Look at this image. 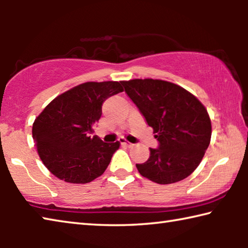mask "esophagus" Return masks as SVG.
<instances>
[{"label":"esophagus","mask_w":248,"mask_h":248,"mask_svg":"<svg viewBox=\"0 0 248 248\" xmlns=\"http://www.w3.org/2000/svg\"><path fill=\"white\" fill-rule=\"evenodd\" d=\"M119 142H120V144L121 145H124V146H127V148H131V146L133 145L132 143H130V142H127L125 141L124 138H121V139H119Z\"/></svg>","instance_id":"34e87169"}]
</instances>
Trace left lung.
Segmentation results:
<instances>
[{
  "instance_id": "8db88e82",
  "label": "left lung",
  "mask_w": 248,
  "mask_h": 248,
  "mask_svg": "<svg viewBox=\"0 0 248 248\" xmlns=\"http://www.w3.org/2000/svg\"><path fill=\"white\" fill-rule=\"evenodd\" d=\"M125 93L153 128L158 149L137 164L143 177L167 185L188 177L211 140V120L200 100L177 84L153 78L123 81Z\"/></svg>"
}]
</instances>
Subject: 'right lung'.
Listing matches in <instances>:
<instances>
[{"label": "right lung", "mask_w": 248, "mask_h": 248, "mask_svg": "<svg viewBox=\"0 0 248 248\" xmlns=\"http://www.w3.org/2000/svg\"><path fill=\"white\" fill-rule=\"evenodd\" d=\"M124 92L121 82H86L51 100L33 121L32 139L45 166L59 179L87 184L99 177L119 149L92 136L103 103Z\"/></svg>", "instance_id": "add662e5"}]
</instances>
